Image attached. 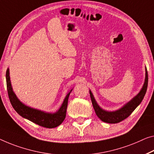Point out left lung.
Returning a JSON list of instances; mask_svg holds the SVG:
<instances>
[{
    "mask_svg": "<svg viewBox=\"0 0 154 154\" xmlns=\"http://www.w3.org/2000/svg\"><path fill=\"white\" fill-rule=\"evenodd\" d=\"M147 85L148 74L147 70H146V68L145 67V82H144L143 86L141 88L140 91H139V93L136 96H135L131 100L127 102L126 104H125L119 109L113 111V112H109V111L102 109L98 105V103H97L91 90H89V94H90L92 105H93V107L94 110H95L97 116L100 118L102 121L107 122V123L114 124L121 122L122 120H123L125 118L129 117L131 115V113L135 110V109L141 103V102L143 100L144 96H145L146 94Z\"/></svg>",
    "mask_w": 154,
    "mask_h": 154,
    "instance_id": "obj_1",
    "label": "left lung"
}]
</instances>
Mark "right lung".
<instances>
[{
	"label": "right lung",
	"mask_w": 154,
	"mask_h": 154,
	"mask_svg": "<svg viewBox=\"0 0 154 154\" xmlns=\"http://www.w3.org/2000/svg\"><path fill=\"white\" fill-rule=\"evenodd\" d=\"M6 82L8 96L11 105L16 112L23 118L46 128H54L59 126L64 121L67 112L68 98L73 89L68 91L63 104L57 112L55 113H49L25 105L17 98L11 87L9 68L6 72Z\"/></svg>",
	"instance_id": "right-lung-1"
}]
</instances>
